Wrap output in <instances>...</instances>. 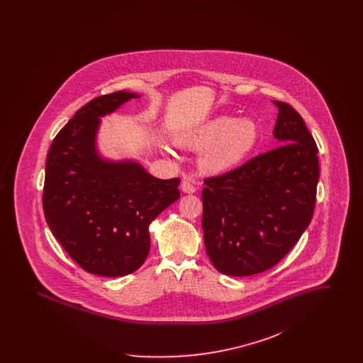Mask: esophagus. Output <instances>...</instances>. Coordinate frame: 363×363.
Returning <instances> with one entry per match:
<instances>
[{"label":"esophagus","mask_w":363,"mask_h":363,"mask_svg":"<svg viewBox=\"0 0 363 363\" xmlns=\"http://www.w3.org/2000/svg\"><path fill=\"white\" fill-rule=\"evenodd\" d=\"M181 190H182L184 193L191 194V193H194V191L197 190V188H196V185H194L193 182H190L189 179H184L182 184H181Z\"/></svg>","instance_id":"34e87169"}]
</instances>
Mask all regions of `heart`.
<instances>
[{
    "instance_id": "heart-1",
    "label": "heart",
    "mask_w": 363,
    "mask_h": 363,
    "mask_svg": "<svg viewBox=\"0 0 363 363\" xmlns=\"http://www.w3.org/2000/svg\"><path fill=\"white\" fill-rule=\"evenodd\" d=\"M259 129L249 118L235 120L216 117L175 138L178 147L191 152H202L199 159L204 174H220L240 166L253 151Z\"/></svg>"
}]
</instances>
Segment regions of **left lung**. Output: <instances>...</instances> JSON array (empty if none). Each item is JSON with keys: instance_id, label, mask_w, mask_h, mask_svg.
Masks as SVG:
<instances>
[{"instance_id": "8db88e82", "label": "left lung", "mask_w": 363, "mask_h": 363, "mask_svg": "<svg viewBox=\"0 0 363 363\" xmlns=\"http://www.w3.org/2000/svg\"><path fill=\"white\" fill-rule=\"evenodd\" d=\"M279 108L280 145L230 173L204 181L208 257L228 277H252L283 259L311 225L320 177L317 145L290 104Z\"/></svg>"}]
</instances>
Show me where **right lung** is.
I'll use <instances>...</instances> for the list:
<instances>
[{
	"label": "right lung",
	"mask_w": 363,
	"mask_h": 363,
	"mask_svg": "<svg viewBox=\"0 0 363 363\" xmlns=\"http://www.w3.org/2000/svg\"><path fill=\"white\" fill-rule=\"evenodd\" d=\"M138 94L117 91L76 111L52 140L43 211L70 259L99 277L129 275L150 253V225L179 199V178L159 179L138 160L104 157L98 148L102 117Z\"/></svg>",
	"instance_id": "add662e5"
}]
</instances>
